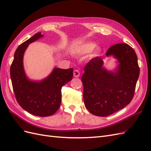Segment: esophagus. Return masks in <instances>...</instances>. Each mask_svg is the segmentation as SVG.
<instances>
[{"label": "esophagus", "instance_id": "34e87169", "mask_svg": "<svg viewBox=\"0 0 151 151\" xmlns=\"http://www.w3.org/2000/svg\"><path fill=\"white\" fill-rule=\"evenodd\" d=\"M73 74H74V77H79L80 76V72L78 70H75Z\"/></svg>", "mask_w": 151, "mask_h": 151}]
</instances>
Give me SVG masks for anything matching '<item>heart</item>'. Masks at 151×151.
I'll use <instances>...</instances> for the list:
<instances>
[{"label":"heart","mask_w":151,"mask_h":151,"mask_svg":"<svg viewBox=\"0 0 151 151\" xmlns=\"http://www.w3.org/2000/svg\"><path fill=\"white\" fill-rule=\"evenodd\" d=\"M96 46V43L93 42H84L76 46L72 50V53L77 55H84L91 53L92 58L97 57L101 53V48Z\"/></svg>","instance_id":"heart-1"}]
</instances>
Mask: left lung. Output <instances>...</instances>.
Returning <instances> with one entry per match:
<instances>
[{"instance_id":"obj_1","label":"left lung","mask_w":151,"mask_h":151,"mask_svg":"<svg viewBox=\"0 0 151 151\" xmlns=\"http://www.w3.org/2000/svg\"><path fill=\"white\" fill-rule=\"evenodd\" d=\"M106 55L116 59L113 70L105 68L103 59L97 57L87 63L81 77L85 106L98 116L110 115L130 103L140 73L137 57L129 45H114Z\"/></svg>"}]
</instances>
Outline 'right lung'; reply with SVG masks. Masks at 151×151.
<instances>
[{
	"instance_id": "1",
	"label": "right lung",
	"mask_w": 151,
	"mask_h": 151,
	"mask_svg": "<svg viewBox=\"0 0 151 151\" xmlns=\"http://www.w3.org/2000/svg\"><path fill=\"white\" fill-rule=\"evenodd\" d=\"M43 37L41 32L20 45L16 49L10 68L12 88L17 101L24 110L38 116H51L60 107L61 89L72 80L73 68L54 67L42 80H32L27 76L23 64L26 50L30 43Z\"/></svg>"
}]
</instances>
